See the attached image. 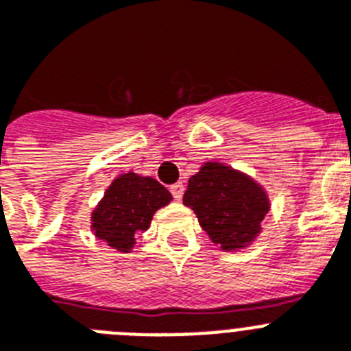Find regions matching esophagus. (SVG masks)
<instances>
[{
	"mask_svg": "<svg viewBox=\"0 0 351 351\" xmlns=\"http://www.w3.org/2000/svg\"><path fill=\"white\" fill-rule=\"evenodd\" d=\"M170 193L176 200H181L182 195H184V184L182 182H176V184L170 186Z\"/></svg>",
	"mask_w": 351,
	"mask_h": 351,
	"instance_id": "obj_1",
	"label": "esophagus"
}]
</instances>
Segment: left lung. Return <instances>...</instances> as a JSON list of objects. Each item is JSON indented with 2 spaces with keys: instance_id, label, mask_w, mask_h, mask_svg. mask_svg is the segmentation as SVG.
I'll return each instance as SVG.
<instances>
[{
  "instance_id": "8db88e82",
  "label": "left lung",
  "mask_w": 351,
  "mask_h": 351,
  "mask_svg": "<svg viewBox=\"0 0 351 351\" xmlns=\"http://www.w3.org/2000/svg\"><path fill=\"white\" fill-rule=\"evenodd\" d=\"M182 204L193 209L210 241L225 251L255 241L269 213V198L258 182L216 161L191 176Z\"/></svg>"
}]
</instances>
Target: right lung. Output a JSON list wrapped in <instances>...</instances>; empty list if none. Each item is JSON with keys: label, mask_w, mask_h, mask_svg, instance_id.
Returning a JSON list of instances; mask_svg holds the SVG:
<instances>
[{"label": "right lung", "mask_w": 351, "mask_h": 351, "mask_svg": "<svg viewBox=\"0 0 351 351\" xmlns=\"http://www.w3.org/2000/svg\"><path fill=\"white\" fill-rule=\"evenodd\" d=\"M172 195L153 178L123 173L105 191L101 202L91 214L95 235L114 250L130 253L135 234L147 230L153 214L165 207Z\"/></svg>", "instance_id": "obj_1"}]
</instances>
